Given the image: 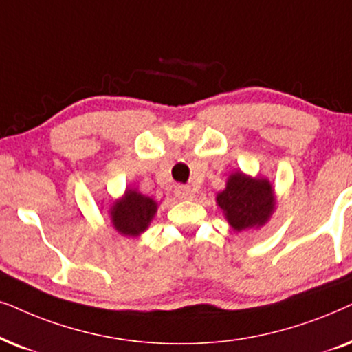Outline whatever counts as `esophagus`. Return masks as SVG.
Masks as SVG:
<instances>
[{
    "mask_svg": "<svg viewBox=\"0 0 352 352\" xmlns=\"http://www.w3.org/2000/svg\"><path fill=\"white\" fill-rule=\"evenodd\" d=\"M175 196L179 199H191L193 198V190L186 185H177L175 186Z\"/></svg>",
    "mask_w": 352,
    "mask_h": 352,
    "instance_id": "34e87169",
    "label": "esophagus"
}]
</instances>
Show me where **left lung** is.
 <instances>
[{
	"label": "left lung",
	"instance_id": "obj_1",
	"mask_svg": "<svg viewBox=\"0 0 352 352\" xmlns=\"http://www.w3.org/2000/svg\"><path fill=\"white\" fill-rule=\"evenodd\" d=\"M217 203L233 230L241 232L267 222L274 210V193L265 179H250L236 172L219 193Z\"/></svg>",
	"mask_w": 352,
	"mask_h": 352
}]
</instances>
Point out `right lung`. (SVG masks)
<instances>
[{"label":"right lung","mask_w":352,"mask_h":352,"mask_svg":"<svg viewBox=\"0 0 352 352\" xmlns=\"http://www.w3.org/2000/svg\"><path fill=\"white\" fill-rule=\"evenodd\" d=\"M157 204L148 196L137 191H125V196L112 206L111 217L114 228L120 235L137 236L146 230L151 219L156 214Z\"/></svg>","instance_id":"1"}]
</instances>
